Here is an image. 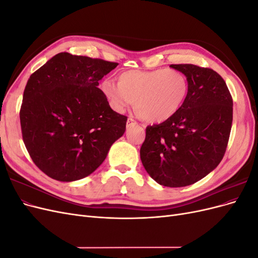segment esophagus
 Listing matches in <instances>:
<instances>
[{"label": "esophagus", "mask_w": 258, "mask_h": 258, "mask_svg": "<svg viewBox=\"0 0 258 258\" xmlns=\"http://www.w3.org/2000/svg\"><path fill=\"white\" fill-rule=\"evenodd\" d=\"M135 123H137V121L134 118H131V117H129L128 120H127V127H130L131 124H135Z\"/></svg>", "instance_id": "1"}]
</instances>
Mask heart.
I'll return each mask as SVG.
<instances>
[{
  "mask_svg": "<svg viewBox=\"0 0 258 258\" xmlns=\"http://www.w3.org/2000/svg\"><path fill=\"white\" fill-rule=\"evenodd\" d=\"M101 90L116 111L122 112L136 102L138 113L145 120L163 122L182 107L188 81L172 69L129 70L117 76V84L102 82Z\"/></svg>",
  "mask_w": 258,
  "mask_h": 258,
  "instance_id": "1",
  "label": "heart"
}]
</instances>
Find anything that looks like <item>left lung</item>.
<instances>
[{
	"label": "left lung",
	"mask_w": 258,
	"mask_h": 258,
	"mask_svg": "<svg viewBox=\"0 0 258 258\" xmlns=\"http://www.w3.org/2000/svg\"><path fill=\"white\" fill-rule=\"evenodd\" d=\"M170 68L187 77V97L172 118L146 127L140 156L158 184L184 187L198 182L222 161L232 124V98L223 77L212 69Z\"/></svg>",
	"instance_id": "left-lung-1"
}]
</instances>
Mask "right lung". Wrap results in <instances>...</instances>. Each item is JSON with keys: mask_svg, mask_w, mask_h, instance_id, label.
I'll use <instances>...</instances> for the list:
<instances>
[{"mask_svg": "<svg viewBox=\"0 0 258 258\" xmlns=\"http://www.w3.org/2000/svg\"><path fill=\"white\" fill-rule=\"evenodd\" d=\"M116 62L60 52L41 67L23 91L22 140L35 166L49 177L72 182L91 174L126 130L102 90Z\"/></svg>", "mask_w": 258, "mask_h": 258, "instance_id": "1", "label": "right lung"}]
</instances>
